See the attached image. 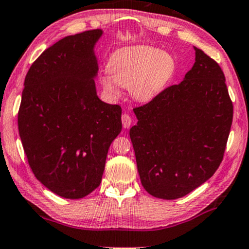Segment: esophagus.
I'll return each mask as SVG.
<instances>
[{
  "label": "esophagus",
  "mask_w": 249,
  "mask_h": 249,
  "mask_svg": "<svg viewBox=\"0 0 249 249\" xmlns=\"http://www.w3.org/2000/svg\"><path fill=\"white\" fill-rule=\"evenodd\" d=\"M121 120H122V124H124V128H129L131 125V122H132L131 117L129 114H127V113L122 114Z\"/></svg>",
  "instance_id": "34e87169"
}]
</instances>
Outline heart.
<instances>
[{"label": "heart", "instance_id": "heart-1", "mask_svg": "<svg viewBox=\"0 0 249 249\" xmlns=\"http://www.w3.org/2000/svg\"><path fill=\"white\" fill-rule=\"evenodd\" d=\"M109 74L101 85L112 96H119V85L129 88L136 102L148 103L163 91L176 70L175 59L166 51L150 46L125 47L109 57Z\"/></svg>", "mask_w": 249, "mask_h": 249}]
</instances>
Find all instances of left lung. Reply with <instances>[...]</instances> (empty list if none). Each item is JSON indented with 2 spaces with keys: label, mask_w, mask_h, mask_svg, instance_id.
Returning <instances> with one entry per match:
<instances>
[{
  "label": "left lung",
  "mask_w": 249,
  "mask_h": 249,
  "mask_svg": "<svg viewBox=\"0 0 249 249\" xmlns=\"http://www.w3.org/2000/svg\"><path fill=\"white\" fill-rule=\"evenodd\" d=\"M196 61L178 85L134 108L129 135L142 185L156 198L189 195L217 170L233 118L223 71L195 47Z\"/></svg>",
  "instance_id": "obj_1"
}]
</instances>
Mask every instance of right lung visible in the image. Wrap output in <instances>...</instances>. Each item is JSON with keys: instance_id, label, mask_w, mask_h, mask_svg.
<instances>
[{"instance_id": "1", "label": "right lung", "mask_w": 249, "mask_h": 249, "mask_svg": "<svg viewBox=\"0 0 249 249\" xmlns=\"http://www.w3.org/2000/svg\"><path fill=\"white\" fill-rule=\"evenodd\" d=\"M102 30L61 38L25 77L18 129L31 169L54 195L80 199L101 184L121 107L98 98L95 46Z\"/></svg>"}]
</instances>
